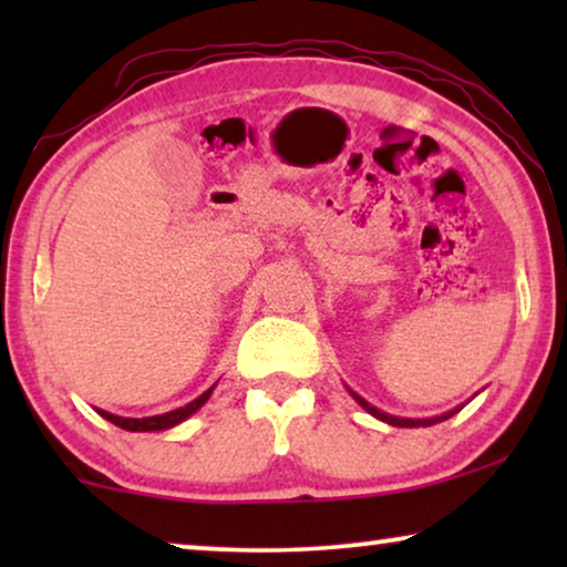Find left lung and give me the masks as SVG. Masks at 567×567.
Instances as JSON below:
<instances>
[{
    "label": "left lung",
    "instance_id": "8db88e82",
    "mask_svg": "<svg viewBox=\"0 0 567 567\" xmlns=\"http://www.w3.org/2000/svg\"><path fill=\"white\" fill-rule=\"evenodd\" d=\"M353 394V400L359 402V405L367 410V413H371L374 417H379V421H384V423H390V425H400V429H417V425H433V423H441V421H446V417H452L456 410H449V413H444V415H436V417H398V415H386V413H382V410H377L374 405H369L367 400L363 398H359V394H355L353 390H348Z\"/></svg>",
    "mask_w": 567,
    "mask_h": 567
}]
</instances>
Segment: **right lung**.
I'll list each match as a JSON object with an SVG mask.
<instances>
[{"label": "right lung", "mask_w": 567, "mask_h": 567, "mask_svg": "<svg viewBox=\"0 0 567 567\" xmlns=\"http://www.w3.org/2000/svg\"><path fill=\"white\" fill-rule=\"evenodd\" d=\"M212 392H214V386H208V390L200 394V398L188 402V405H185V408L169 410V413L152 415V417H121V415L107 413V410H97V413L103 415L105 421H111L113 425H118V429H123V431H167V429H173V425L183 423L185 417H190L198 408H204V402L212 398Z\"/></svg>", "instance_id": "1"}]
</instances>
